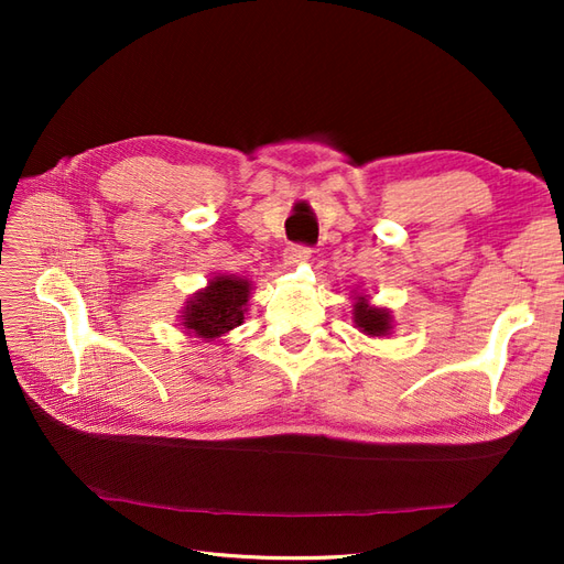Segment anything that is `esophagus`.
Returning a JSON list of instances; mask_svg holds the SVG:
<instances>
[{"label":"esophagus","mask_w":564,"mask_h":564,"mask_svg":"<svg viewBox=\"0 0 564 564\" xmlns=\"http://www.w3.org/2000/svg\"><path fill=\"white\" fill-rule=\"evenodd\" d=\"M311 249L308 247H289L286 251H284V263L286 265H301V263H305L311 259Z\"/></svg>","instance_id":"1"}]
</instances>
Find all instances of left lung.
Wrapping results in <instances>:
<instances>
[{
    "mask_svg": "<svg viewBox=\"0 0 564 564\" xmlns=\"http://www.w3.org/2000/svg\"><path fill=\"white\" fill-rule=\"evenodd\" d=\"M352 322L357 332H362L369 338H388L395 327L392 311L383 305H373L369 296L362 292H352Z\"/></svg>",
    "mask_w": 564,
    "mask_h": 564,
    "instance_id": "1",
    "label": "left lung"
}]
</instances>
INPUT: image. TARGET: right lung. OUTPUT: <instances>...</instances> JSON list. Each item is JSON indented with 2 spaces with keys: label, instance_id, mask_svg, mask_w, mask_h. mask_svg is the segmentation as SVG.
Listing matches in <instances>:
<instances>
[{
  "label": "right lung",
  "instance_id": "1",
  "mask_svg": "<svg viewBox=\"0 0 564 564\" xmlns=\"http://www.w3.org/2000/svg\"><path fill=\"white\" fill-rule=\"evenodd\" d=\"M251 280L242 275H214L207 286L199 289L185 301V308L178 315L181 329L187 336L202 340H220L235 327L245 322V313L251 296Z\"/></svg>",
  "mask_w": 564,
  "mask_h": 564
}]
</instances>
